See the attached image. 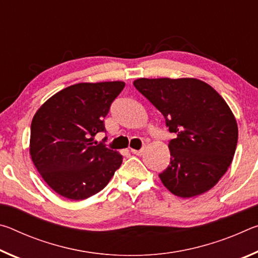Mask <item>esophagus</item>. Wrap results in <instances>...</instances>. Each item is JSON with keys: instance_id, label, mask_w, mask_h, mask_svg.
Wrapping results in <instances>:
<instances>
[{"instance_id": "34e87169", "label": "esophagus", "mask_w": 258, "mask_h": 258, "mask_svg": "<svg viewBox=\"0 0 258 258\" xmlns=\"http://www.w3.org/2000/svg\"><path fill=\"white\" fill-rule=\"evenodd\" d=\"M143 151H145V149H140V150H135V149H131V152L134 155L137 156H141L143 154Z\"/></svg>"}]
</instances>
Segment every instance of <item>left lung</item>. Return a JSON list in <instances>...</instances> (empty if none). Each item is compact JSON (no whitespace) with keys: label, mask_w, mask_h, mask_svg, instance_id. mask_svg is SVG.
I'll return each mask as SVG.
<instances>
[{"label":"left lung","mask_w":258,"mask_h":258,"mask_svg":"<svg viewBox=\"0 0 258 258\" xmlns=\"http://www.w3.org/2000/svg\"><path fill=\"white\" fill-rule=\"evenodd\" d=\"M133 84L176 135L168 143L171 163L159 174L166 189L182 198L211 190L230 167L238 142L225 100L197 78H138Z\"/></svg>","instance_id":"8db88e82"}]
</instances>
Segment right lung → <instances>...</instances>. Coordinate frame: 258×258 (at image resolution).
Wrapping results in <instances>:
<instances>
[{
    "mask_svg": "<svg viewBox=\"0 0 258 258\" xmlns=\"http://www.w3.org/2000/svg\"><path fill=\"white\" fill-rule=\"evenodd\" d=\"M125 83H78L46 100L30 125L29 154L52 190L84 200L106 186L123 156L93 142L104 132L103 118Z\"/></svg>",
    "mask_w": 258,
    "mask_h": 258,
    "instance_id": "1",
    "label": "right lung"
}]
</instances>
